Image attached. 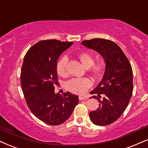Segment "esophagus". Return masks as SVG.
<instances>
[{
	"mask_svg": "<svg viewBox=\"0 0 148 148\" xmlns=\"http://www.w3.org/2000/svg\"><path fill=\"white\" fill-rule=\"evenodd\" d=\"M79 99L80 101H82V100H84V99H87V98L85 97H81V96H80V97H79Z\"/></svg>",
	"mask_w": 148,
	"mask_h": 148,
	"instance_id": "esophagus-1",
	"label": "esophagus"
}]
</instances>
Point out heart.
I'll return each mask as SVG.
<instances>
[{
	"mask_svg": "<svg viewBox=\"0 0 148 148\" xmlns=\"http://www.w3.org/2000/svg\"><path fill=\"white\" fill-rule=\"evenodd\" d=\"M78 58L89 72L94 77H99L103 74L105 69V63L103 61H98L94 63V56L88 51H82L77 55ZM67 61V56L60 57L56 63V72L60 76H65L67 74L66 66ZM92 83L87 78L82 79H72L65 83V88L73 93L82 94L91 86Z\"/></svg>",
	"mask_w": 148,
	"mask_h": 148,
	"instance_id": "1",
	"label": "heart"
}]
</instances>
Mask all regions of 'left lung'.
Here are the masks:
<instances>
[{
	"label": "left lung",
	"mask_w": 148,
	"mask_h": 148,
	"mask_svg": "<svg viewBox=\"0 0 148 148\" xmlns=\"http://www.w3.org/2000/svg\"><path fill=\"white\" fill-rule=\"evenodd\" d=\"M81 44L99 53L106 63V71L99 85L90 92L99 98L104 94L99 107L90 112L94 124L108 125L116 121L123 113L133 90L132 69L122 49L114 42L103 38L83 40Z\"/></svg>",
	"instance_id": "1"
}]
</instances>
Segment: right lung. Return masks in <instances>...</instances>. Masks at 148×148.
Here are the masks:
<instances>
[{"mask_svg": "<svg viewBox=\"0 0 148 148\" xmlns=\"http://www.w3.org/2000/svg\"><path fill=\"white\" fill-rule=\"evenodd\" d=\"M73 42L41 40L34 45L25 56L21 83L29 110L37 118L51 125L63 123L79 103V97L67 92L55 94L58 84L56 65L58 57Z\"/></svg>", "mask_w": 148, "mask_h": 148, "instance_id": "right-lung-1", "label": "right lung"}]
</instances>
